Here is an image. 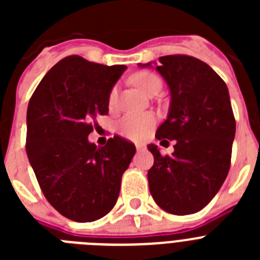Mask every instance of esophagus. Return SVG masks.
<instances>
[{
    "mask_svg": "<svg viewBox=\"0 0 260 260\" xmlns=\"http://www.w3.org/2000/svg\"><path fill=\"white\" fill-rule=\"evenodd\" d=\"M135 147H137L138 151H142V150H144V148H146V147H144V144H141V143H137V144H135Z\"/></svg>",
    "mask_w": 260,
    "mask_h": 260,
    "instance_id": "34e87169",
    "label": "esophagus"
}]
</instances>
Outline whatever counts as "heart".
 Returning a JSON list of instances; mask_svg holds the SVG:
<instances>
[{"label":"heart","mask_w":260,"mask_h":260,"mask_svg":"<svg viewBox=\"0 0 260 260\" xmlns=\"http://www.w3.org/2000/svg\"><path fill=\"white\" fill-rule=\"evenodd\" d=\"M132 82L143 91L146 95L153 96L162 87L161 78L152 71H139L132 77ZM117 100V88L114 87L109 93V105H113ZM156 118L151 113H141V114H127L122 117L118 122L119 134L125 138L133 139V141H139L143 139L151 128L155 126Z\"/></svg>","instance_id":"obj_1"}]
</instances>
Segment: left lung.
<instances>
[{"label": "left lung", "mask_w": 260, "mask_h": 260, "mask_svg": "<svg viewBox=\"0 0 260 260\" xmlns=\"http://www.w3.org/2000/svg\"><path fill=\"white\" fill-rule=\"evenodd\" d=\"M158 61L156 70L172 98L156 138L177 143L171 156H162L155 144L147 147L155 160L147 174L150 192L167 212L190 215L212 201L228 176L236 119L228 87L206 62L186 54Z\"/></svg>", "instance_id": "obj_1"}]
</instances>
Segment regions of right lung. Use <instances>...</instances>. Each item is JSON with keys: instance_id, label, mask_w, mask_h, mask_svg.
Returning <instances> with one entry per match:
<instances>
[{"instance_id": "right-lung-1", "label": "right lung", "mask_w": 260, "mask_h": 260, "mask_svg": "<svg viewBox=\"0 0 260 260\" xmlns=\"http://www.w3.org/2000/svg\"><path fill=\"white\" fill-rule=\"evenodd\" d=\"M126 70L69 56L41 79L27 108L26 151L40 189L62 216L102 219L116 204L135 146L118 135L89 143L96 117L108 114L109 93Z\"/></svg>"}]
</instances>
